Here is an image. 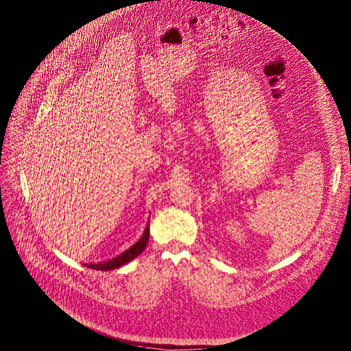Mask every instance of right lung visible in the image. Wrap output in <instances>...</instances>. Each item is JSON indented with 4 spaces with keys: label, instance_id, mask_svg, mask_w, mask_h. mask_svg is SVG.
<instances>
[{
    "label": "right lung",
    "instance_id": "right-lung-1",
    "mask_svg": "<svg viewBox=\"0 0 351 351\" xmlns=\"http://www.w3.org/2000/svg\"><path fill=\"white\" fill-rule=\"evenodd\" d=\"M148 240H149V224H147V227L144 230V234L141 236V239H139L134 245H131L128 250H125L124 252L119 254L117 256H114V258H111V260H108L106 263L88 264L87 267L93 268V269H99V271H110V269H114V268H119V267L130 263L131 260L135 258V256H138L139 254H141L144 251V248L147 247Z\"/></svg>",
    "mask_w": 351,
    "mask_h": 351
}]
</instances>
